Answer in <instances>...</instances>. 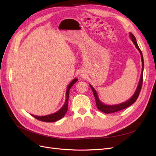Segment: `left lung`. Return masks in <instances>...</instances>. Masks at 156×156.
I'll return each instance as SVG.
<instances>
[{"mask_svg":"<svg viewBox=\"0 0 156 156\" xmlns=\"http://www.w3.org/2000/svg\"><path fill=\"white\" fill-rule=\"evenodd\" d=\"M129 36L130 38L133 41V43L135 44L136 48L139 51V53L140 54L141 56V60H142V72H141V75H140V78L139 80V83L138 84V86L136 87V90L134 93V94L133 95L129 100H128L127 101L120 103V104H117V105H105L104 103H103L100 100H99V98L98 96V94L96 92V91L95 90V89L93 88V87L90 84V87L92 88V90L93 92V94L94 95V98H95L96 100V106L97 108H98V110H100V111L105 112L106 114H109V113H112V112H115L117 111H121L124 108H126L127 107H129L130 105H131L133 104V103H135L136 100V99L139 97V95L140 92L141 90V87H142V84H143V70H144V60H143V53L142 51H140V49H139V46L137 43H136V40L135 37L134 36V35L132 34V33H129Z\"/></svg>","mask_w":156,"mask_h":156,"instance_id":"1","label":"left lung"}]
</instances>
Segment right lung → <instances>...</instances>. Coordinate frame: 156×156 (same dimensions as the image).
Masks as SVG:
<instances>
[{
    "label": "right lung",
    "mask_w": 156,
    "mask_h": 156,
    "mask_svg": "<svg viewBox=\"0 0 156 156\" xmlns=\"http://www.w3.org/2000/svg\"><path fill=\"white\" fill-rule=\"evenodd\" d=\"M78 81V79L77 78L74 79L73 81L71 82L69 85L68 86L67 90H66V101L64 105L62 107V108H60V110H58L57 112H56L55 113H53V114H51L49 115H45V116H35V115H32V116H34L36 118V119L39 120L42 122H54L57 121L60 119H62L64 116L66 115V113L68 111V99H69V90L72 88V87L73 85V84L76 83Z\"/></svg>",
    "instance_id": "1"
}]
</instances>
